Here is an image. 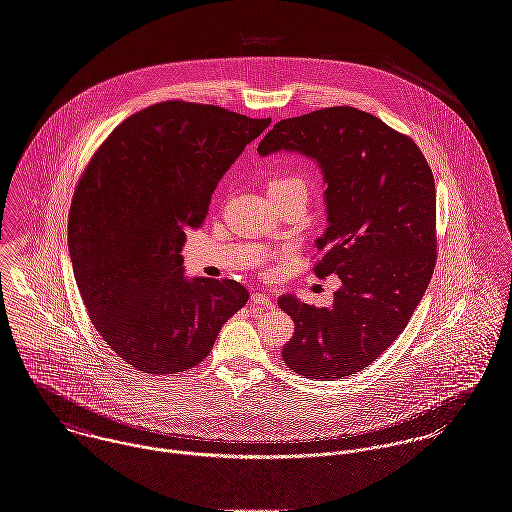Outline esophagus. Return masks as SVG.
<instances>
[{"label":"esophagus","mask_w":512,"mask_h":512,"mask_svg":"<svg viewBox=\"0 0 512 512\" xmlns=\"http://www.w3.org/2000/svg\"><path fill=\"white\" fill-rule=\"evenodd\" d=\"M252 303H256V305H260V307H266V309H270V307H274V301H272V297L270 295H266V293H252Z\"/></svg>","instance_id":"esophagus-1"}]
</instances>
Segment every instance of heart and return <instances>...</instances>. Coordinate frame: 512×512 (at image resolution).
<instances>
[{
    "instance_id": "b5f03b06",
    "label": "heart",
    "mask_w": 512,
    "mask_h": 512,
    "mask_svg": "<svg viewBox=\"0 0 512 512\" xmlns=\"http://www.w3.org/2000/svg\"><path fill=\"white\" fill-rule=\"evenodd\" d=\"M287 186H303L305 184L297 178V176H276L272 182H270V187H287Z\"/></svg>"
}]
</instances>
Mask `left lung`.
Segmentation results:
<instances>
[{
    "mask_svg": "<svg viewBox=\"0 0 512 512\" xmlns=\"http://www.w3.org/2000/svg\"><path fill=\"white\" fill-rule=\"evenodd\" d=\"M295 150L325 174L328 229L313 272L336 274L332 307L281 295L295 323L283 362L305 377L344 379L375 362L405 330L436 266V187L415 140L356 107L283 119L262 156Z\"/></svg>",
    "mask_w": 512,
    "mask_h": 512,
    "instance_id": "obj_1",
    "label": "left lung"
}]
</instances>
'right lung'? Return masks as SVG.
Returning <instances> with one entry per match:
<instances>
[{
    "instance_id": "1",
    "label": "right lung",
    "mask_w": 512,
    "mask_h": 512,
    "mask_svg": "<svg viewBox=\"0 0 512 512\" xmlns=\"http://www.w3.org/2000/svg\"><path fill=\"white\" fill-rule=\"evenodd\" d=\"M270 123L160 101L115 127L84 168L68 215L74 276L93 326L135 370L195 368L246 305L234 279L184 278L180 252L223 174Z\"/></svg>"
}]
</instances>
